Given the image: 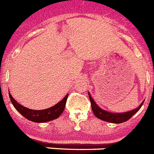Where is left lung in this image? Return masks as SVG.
Masks as SVG:
<instances>
[{
	"instance_id": "left-lung-1",
	"label": "left lung",
	"mask_w": 154,
	"mask_h": 154,
	"mask_svg": "<svg viewBox=\"0 0 154 154\" xmlns=\"http://www.w3.org/2000/svg\"><path fill=\"white\" fill-rule=\"evenodd\" d=\"M89 99H90V101H91V109H92L93 113L95 114V117L97 118L100 119L102 121H107V122H111V123H115V124H120L123 123L127 121L128 120L131 118L133 115L135 114V113H137L138 111L139 110V109L141 108V106H143V103H142L139 105V106L136 109H133V110L128 111V112H126V113H109L108 111L103 110L99 106H98L96 103H95V101L93 100V99L91 97L90 93L88 92Z\"/></svg>"
}]
</instances>
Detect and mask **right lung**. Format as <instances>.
I'll use <instances>...</instances> for the list:
<instances>
[{"mask_svg":"<svg viewBox=\"0 0 154 154\" xmlns=\"http://www.w3.org/2000/svg\"><path fill=\"white\" fill-rule=\"evenodd\" d=\"M9 97H10L12 105L23 117L28 119L29 121L37 122V123H42V122H48V121L55 120L62 114L65 109L68 94L64 97V99L62 101L58 103L56 105L50 107L48 109H42V110H33V109H28L26 107L23 106L15 101L10 93H9Z\"/></svg>","mask_w":154,"mask_h":154,"instance_id":"add662e5","label":"right lung"}]
</instances>
